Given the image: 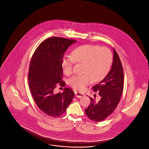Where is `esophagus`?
Masks as SVG:
<instances>
[{
  "label": "esophagus",
  "mask_w": 149,
  "mask_h": 149,
  "mask_svg": "<svg viewBox=\"0 0 149 149\" xmlns=\"http://www.w3.org/2000/svg\"><path fill=\"white\" fill-rule=\"evenodd\" d=\"M75 95L78 98H80V97H82L84 96V95L83 93H81V92H75Z\"/></svg>",
  "instance_id": "esophagus-1"
}]
</instances>
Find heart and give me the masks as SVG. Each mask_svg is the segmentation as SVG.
Wrapping results in <instances>:
<instances>
[{
	"instance_id": "obj_1",
	"label": "heart",
	"mask_w": 149,
	"mask_h": 149,
	"mask_svg": "<svg viewBox=\"0 0 149 149\" xmlns=\"http://www.w3.org/2000/svg\"><path fill=\"white\" fill-rule=\"evenodd\" d=\"M71 57H65L62 61L64 73L70 75L75 63L83 64V75L71 77L68 84L74 90L83 91L92 81L103 79L109 72L112 65L113 56L111 50L107 47L94 45H84L76 48Z\"/></svg>"
}]
</instances>
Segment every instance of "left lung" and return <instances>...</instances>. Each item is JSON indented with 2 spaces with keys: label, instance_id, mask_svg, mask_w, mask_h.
I'll list each match as a JSON object with an SVG mask.
<instances>
[{
  "label": "left lung",
  "instance_id": "1",
  "mask_svg": "<svg viewBox=\"0 0 149 149\" xmlns=\"http://www.w3.org/2000/svg\"><path fill=\"white\" fill-rule=\"evenodd\" d=\"M124 88V71L120 57L113 49V62L108 74L99 84L92 87L99 92L101 99L98 102L90 97L91 103L85 113L92 121L99 122L105 120L116 108L120 102Z\"/></svg>",
  "mask_w": 149,
  "mask_h": 149
}]
</instances>
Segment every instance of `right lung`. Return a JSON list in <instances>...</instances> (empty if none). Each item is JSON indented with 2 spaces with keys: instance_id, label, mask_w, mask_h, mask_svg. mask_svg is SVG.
I'll return each mask as SVG.
<instances>
[{
  "instance_id": "obj_1",
  "label": "right lung",
  "mask_w": 149,
  "mask_h": 149,
  "mask_svg": "<svg viewBox=\"0 0 149 149\" xmlns=\"http://www.w3.org/2000/svg\"><path fill=\"white\" fill-rule=\"evenodd\" d=\"M75 42L59 37L49 38L37 47L31 60L28 79L31 94L38 108L52 117L66 112L74 97L69 88L58 93L54 90L58 85L65 86L62 61L68 47Z\"/></svg>"
}]
</instances>
